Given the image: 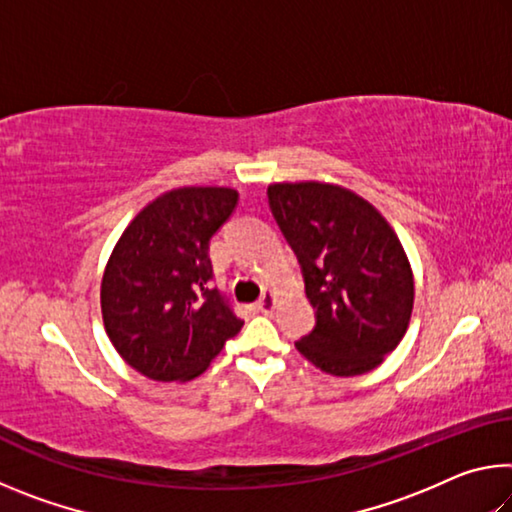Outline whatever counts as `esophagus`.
I'll list each match as a JSON object with an SVG mask.
<instances>
[{
	"mask_svg": "<svg viewBox=\"0 0 512 512\" xmlns=\"http://www.w3.org/2000/svg\"><path fill=\"white\" fill-rule=\"evenodd\" d=\"M277 305V293L273 289H266L264 296L257 300V309L262 311V314H271Z\"/></svg>",
	"mask_w": 512,
	"mask_h": 512,
	"instance_id": "34e87169",
	"label": "esophagus"
}]
</instances>
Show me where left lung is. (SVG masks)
<instances>
[{"label": "left lung", "instance_id": "1", "mask_svg": "<svg viewBox=\"0 0 512 512\" xmlns=\"http://www.w3.org/2000/svg\"><path fill=\"white\" fill-rule=\"evenodd\" d=\"M268 201L316 309L314 332L296 343L298 352L334 377L375 370L404 339L415 298L393 225L357 192L323 180L273 183Z\"/></svg>", "mask_w": 512, "mask_h": 512}]
</instances>
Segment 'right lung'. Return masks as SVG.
Here are the masks:
<instances>
[{
  "label": "right lung",
  "mask_w": 512,
  "mask_h": 512,
  "mask_svg": "<svg viewBox=\"0 0 512 512\" xmlns=\"http://www.w3.org/2000/svg\"><path fill=\"white\" fill-rule=\"evenodd\" d=\"M237 198L232 187H173L146 203L112 248L101 277L103 327L140 375H203L244 327L212 287L207 255Z\"/></svg>",
  "instance_id": "obj_1"
}]
</instances>
